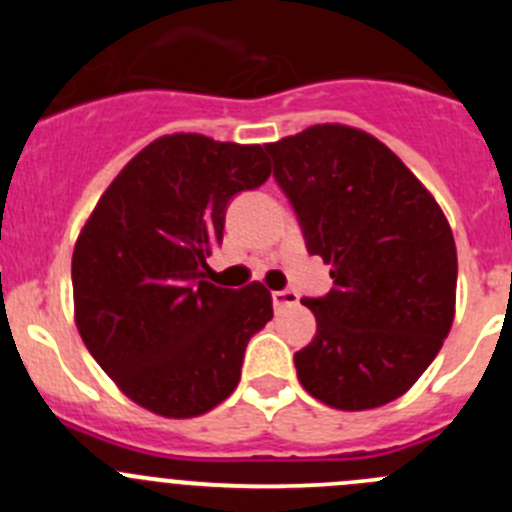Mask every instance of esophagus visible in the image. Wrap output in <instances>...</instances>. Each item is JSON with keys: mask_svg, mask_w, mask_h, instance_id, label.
Masks as SVG:
<instances>
[{"mask_svg": "<svg viewBox=\"0 0 512 512\" xmlns=\"http://www.w3.org/2000/svg\"><path fill=\"white\" fill-rule=\"evenodd\" d=\"M271 302H274L277 310H282V307L297 305V302H300V295H297L295 289H279V292H271Z\"/></svg>", "mask_w": 512, "mask_h": 512, "instance_id": "1", "label": "esophagus"}]
</instances>
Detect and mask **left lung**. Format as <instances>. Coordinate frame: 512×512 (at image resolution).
Here are the masks:
<instances>
[{
	"label": "left lung",
	"mask_w": 512,
	"mask_h": 512,
	"mask_svg": "<svg viewBox=\"0 0 512 512\" xmlns=\"http://www.w3.org/2000/svg\"><path fill=\"white\" fill-rule=\"evenodd\" d=\"M264 148L307 253L333 279L328 295L302 300L318 320L295 354L302 387L338 410L397 400L454 323L456 246L441 207L364 130L312 125Z\"/></svg>",
	"instance_id": "8db88e82"
}]
</instances>
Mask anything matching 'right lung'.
I'll return each mask as SVG.
<instances>
[{"label": "right lung", "mask_w": 512, "mask_h": 512, "mask_svg": "<svg viewBox=\"0 0 512 512\" xmlns=\"http://www.w3.org/2000/svg\"><path fill=\"white\" fill-rule=\"evenodd\" d=\"M261 146L197 133L153 140L99 197L71 261L76 328L140 408L194 418L238 387L246 346L271 320L264 284L207 282L235 194L269 179Z\"/></svg>", "instance_id": "add662e5"}]
</instances>
